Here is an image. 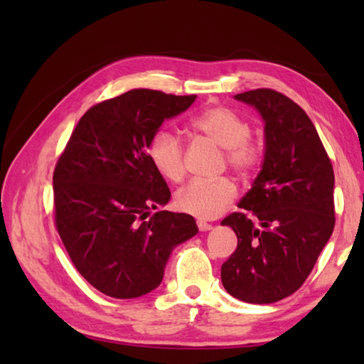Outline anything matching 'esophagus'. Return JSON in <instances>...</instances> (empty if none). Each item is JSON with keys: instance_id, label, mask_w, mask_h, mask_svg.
Returning a JSON list of instances; mask_svg holds the SVG:
<instances>
[{"instance_id": "obj_1", "label": "esophagus", "mask_w": 364, "mask_h": 364, "mask_svg": "<svg viewBox=\"0 0 364 364\" xmlns=\"http://www.w3.org/2000/svg\"><path fill=\"white\" fill-rule=\"evenodd\" d=\"M196 225H197V228H199V231H210V230H212V225L207 223V221L197 220Z\"/></svg>"}]
</instances>
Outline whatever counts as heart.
Wrapping results in <instances>:
<instances>
[{"label":"heart","mask_w":364,"mask_h":364,"mask_svg":"<svg viewBox=\"0 0 364 364\" xmlns=\"http://www.w3.org/2000/svg\"><path fill=\"white\" fill-rule=\"evenodd\" d=\"M194 130L225 149V164L247 176L262 162L260 146L250 139L252 127L241 114L226 106L205 109L191 122ZM147 156L156 170L168 181H181L186 173L184 144L167 128H159L147 143ZM237 186L231 178L193 180L176 191L178 210L199 218H215L236 199Z\"/></svg>","instance_id":"1"}]
</instances>
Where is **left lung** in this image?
<instances>
[{"label":"left lung","mask_w":364,"mask_h":364,"mask_svg":"<svg viewBox=\"0 0 364 364\" xmlns=\"http://www.w3.org/2000/svg\"><path fill=\"white\" fill-rule=\"evenodd\" d=\"M264 120L262 171L239 208L221 221L237 236L221 282L247 304H273L299 291L336 225L334 170L315 125L279 91L236 95Z\"/></svg>","instance_id":"obj_1"}]
</instances>
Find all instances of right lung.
<instances>
[{"mask_svg":"<svg viewBox=\"0 0 364 364\" xmlns=\"http://www.w3.org/2000/svg\"><path fill=\"white\" fill-rule=\"evenodd\" d=\"M194 100L132 90L97 102L58 159L54 225L73 267L109 297L156 289L171 249L197 232L191 215L151 213L167 204L170 189L147 156L152 133Z\"/></svg>","mask_w":364,"mask_h":364,"instance_id":"add662e5","label":"right lung"}]
</instances>
